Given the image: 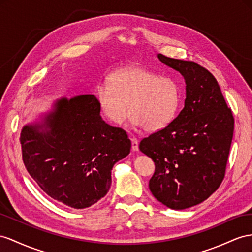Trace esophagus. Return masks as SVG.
Segmentation results:
<instances>
[{
    "label": "esophagus",
    "instance_id": "esophagus-1",
    "mask_svg": "<svg viewBox=\"0 0 252 252\" xmlns=\"http://www.w3.org/2000/svg\"><path fill=\"white\" fill-rule=\"evenodd\" d=\"M131 144H132V149L133 151H137L138 150V139L132 137L131 138Z\"/></svg>",
    "mask_w": 252,
    "mask_h": 252
}]
</instances>
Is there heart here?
I'll list each match as a JSON object with an SVG mask.
<instances>
[{"label":"heart","mask_w":252,"mask_h":252,"mask_svg":"<svg viewBox=\"0 0 252 252\" xmlns=\"http://www.w3.org/2000/svg\"><path fill=\"white\" fill-rule=\"evenodd\" d=\"M182 92L170 76H160L141 67H127L108 76V85L96 90L103 115L114 125H121L128 114L135 126L148 132L162 130L176 118Z\"/></svg>","instance_id":"obj_1"}]
</instances>
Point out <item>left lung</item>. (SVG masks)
Here are the masks:
<instances>
[{
  "mask_svg": "<svg viewBox=\"0 0 252 252\" xmlns=\"http://www.w3.org/2000/svg\"><path fill=\"white\" fill-rule=\"evenodd\" d=\"M158 56L184 76L185 105L170 125L141 139L139 150L156 165L149 181L152 195L172 210H184L220 186L234 118L209 70L191 61Z\"/></svg>",
  "mask_w": 252,
  "mask_h": 252,
  "instance_id": "left-lung-1",
  "label": "left lung"
}]
</instances>
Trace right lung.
<instances>
[{"instance_id": "1", "label": "right lung", "mask_w": 252, "mask_h": 252, "mask_svg": "<svg viewBox=\"0 0 252 252\" xmlns=\"http://www.w3.org/2000/svg\"><path fill=\"white\" fill-rule=\"evenodd\" d=\"M43 126L49 130L39 131ZM20 144L31 177L48 196L73 209L106 195L114 164L131 150L126 132L102 119L93 94L57 101L46 124L23 127Z\"/></svg>"}]
</instances>
